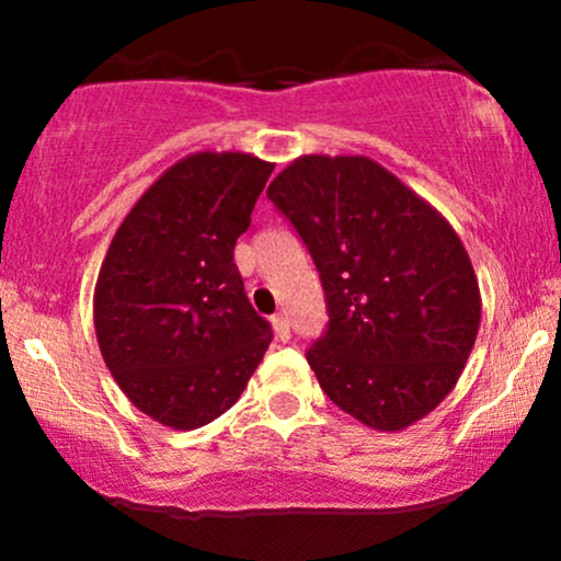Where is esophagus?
Returning a JSON list of instances; mask_svg holds the SVG:
<instances>
[{
  "instance_id": "obj_1",
  "label": "esophagus",
  "mask_w": 561,
  "mask_h": 561,
  "mask_svg": "<svg viewBox=\"0 0 561 561\" xmlns=\"http://www.w3.org/2000/svg\"><path fill=\"white\" fill-rule=\"evenodd\" d=\"M272 321H274L276 337H279L282 343H287V340H289V319L285 317V313H276Z\"/></svg>"
}]
</instances>
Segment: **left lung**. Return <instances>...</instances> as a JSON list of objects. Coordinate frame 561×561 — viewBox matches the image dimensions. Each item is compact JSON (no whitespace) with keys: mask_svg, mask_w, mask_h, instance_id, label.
Returning <instances> with one entry per match:
<instances>
[{"mask_svg":"<svg viewBox=\"0 0 561 561\" xmlns=\"http://www.w3.org/2000/svg\"><path fill=\"white\" fill-rule=\"evenodd\" d=\"M266 197L324 289L330 321L306 351L321 390L382 433L430 414L480 327L478 279L450 224L362 156L298 158Z\"/></svg>","mask_w":561,"mask_h":561,"instance_id":"left-lung-1","label":"left lung"}]
</instances>
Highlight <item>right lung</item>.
Listing matches in <instances>:
<instances>
[{
	"mask_svg": "<svg viewBox=\"0 0 561 561\" xmlns=\"http://www.w3.org/2000/svg\"><path fill=\"white\" fill-rule=\"evenodd\" d=\"M272 171L244 152H197L115 231L96 279V340L128 401L165 427L221 416L272 343L234 263Z\"/></svg>",
	"mask_w": 561,
	"mask_h": 561,
	"instance_id": "add662e5",
	"label": "right lung"
}]
</instances>
